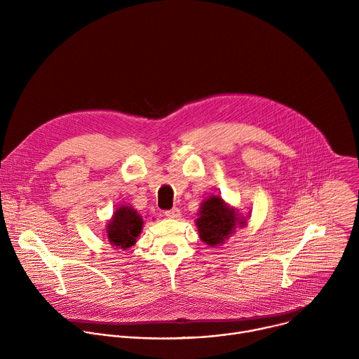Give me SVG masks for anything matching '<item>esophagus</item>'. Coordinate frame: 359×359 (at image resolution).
<instances>
[{"label": "esophagus", "instance_id": "obj_1", "mask_svg": "<svg viewBox=\"0 0 359 359\" xmlns=\"http://www.w3.org/2000/svg\"><path fill=\"white\" fill-rule=\"evenodd\" d=\"M165 216L169 217V219H179V217H180V209L173 208V209H170V210H166V212H165Z\"/></svg>", "mask_w": 359, "mask_h": 359}]
</instances>
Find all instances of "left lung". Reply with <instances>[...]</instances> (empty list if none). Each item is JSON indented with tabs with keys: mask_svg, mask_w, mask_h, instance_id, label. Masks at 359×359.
Instances as JSON below:
<instances>
[{
	"mask_svg": "<svg viewBox=\"0 0 359 359\" xmlns=\"http://www.w3.org/2000/svg\"><path fill=\"white\" fill-rule=\"evenodd\" d=\"M245 219L238 217L237 210L230 208L220 196H210L203 200L196 226L200 238L212 245H222L236 230L245 226Z\"/></svg>",
	"mask_w": 359,
	"mask_h": 359,
	"instance_id": "8db88e82",
	"label": "left lung"
}]
</instances>
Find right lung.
Returning a JSON list of instances; mask_svg holds the SVG:
<instances>
[{
	"label": "right lung",
	"mask_w": 359,
	"mask_h": 359,
	"mask_svg": "<svg viewBox=\"0 0 359 359\" xmlns=\"http://www.w3.org/2000/svg\"><path fill=\"white\" fill-rule=\"evenodd\" d=\"M143 217L132 208L122 206L115 210L112 219L107 226V237L114 247L126 250L136 243L142 233Z\"/></svg>",
	"instance_id": "obj_1"
}]
</instances>
